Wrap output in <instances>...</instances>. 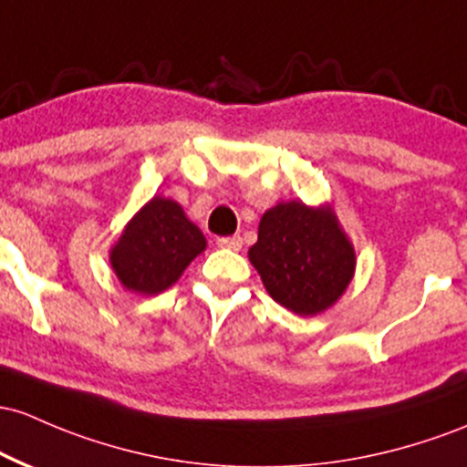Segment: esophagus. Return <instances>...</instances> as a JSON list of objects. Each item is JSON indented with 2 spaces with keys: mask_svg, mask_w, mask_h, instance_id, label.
<instances>
[{
  "mask_svg": "<svg viewBox=\"0 0 467 467\" xmlns=\"http://www.w3.org/2000/svg\"><path fill=\"white\" fill-rule=\"evenodd\" d=\"M217 245L219 248H228V250H242L244 239L239 237V234H234V237H219Z\"/></svg>",
  "mask_w": 467,
  "mask_h": 467,
  "instance_id": "obj_1",
  "label": "esophagus"
}]
</instances>
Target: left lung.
I'll list each match as a JSON object with an SVG mask.
<instances>
[{
    "mask_svg": "<svg viewBox=\"0 0 467 467\" xmlns=\"http://www.w3.org/2000/svg\"><path fill=\"white\" fill-rule=\"evenodd\" d=\"M248 259L276 304L301 317L332 308L357 270L355 245L330 203L279 202L265 210Z\"/></svg>",
    "mask_w": 467,
    "mask_h": 467,
    "instance_id": "obj_1",
    "label": "left lung"
}]
</instances>
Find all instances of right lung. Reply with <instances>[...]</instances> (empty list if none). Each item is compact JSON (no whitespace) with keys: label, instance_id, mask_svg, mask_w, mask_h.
Wrapping results in <instances>:
<instances>
[{"label":"right lung","instance_id":"1","mask_svg":"<svg viewBox=\"0 0 467 467\" xmlns=\"http://www.w3.org/2000/svg\"><path fill=\"white\" fill-rule=\"evenodd\" d=\"M206 250V237L175 199L155 194L137 210L110 248V268L135 295H159L177 284L194 257Z\"/></svg>","mask_w":467,"mask_h":467}]
</instances>
